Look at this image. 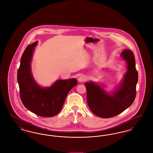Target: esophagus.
Masks as SVG:
<instances>
[{
    "label": "esophagus",
    "instance_id": "obj_1",
    "mask_svg": "<svg viewBox=\"0 0 153 153\" xmlns=\"http://www.w3.org/2000/svg\"><path fill=\"white\" fill-rule=\"evenodd\" d=\"M87 79V77H86L85 76L82 75V76H80V77H79L78 80H79V82H84V81H86Z\"/></svg>",
    "mask_w": 153,
    "mask_h": 153
}]
</instances>
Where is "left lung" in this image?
I'll return each mask as SVG.
<instances>
[{
	"label": "left lung",
	"mask_w": 153,
	"mask_h": 153,
	"mask_svg": "<svg viewBox=\"0 0 153 153\" xmlns=\"http://www.w3.org/2000/svg\"><path fill=\"white\" fill-rule=\"evenodd\" d=\"M120 56L126 61L127 71L114 91L109 94L102 86L93 81L85 83L88 105L97 117L109 118L117 116L128 108L135 100L138 74L134 55L130 49H125Z\"/></svg>",
	"instance_id": "left-lung-1"
}]
</instances>
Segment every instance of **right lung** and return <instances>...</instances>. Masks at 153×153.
I'll use <instances>...</instances> for the list:
<instances>
[{
    "instance_id": "add662e5",
    "label": "right lung",
    "mask_w": 153,
    "mask_h": 153,
    "mask_svg": "<svg viewBox=\"0 0 153 153\" xmlns=\"http://www.w3.org/2000/svg\"><path fill=\"white\" fill-rule=\"evenodd\" d=\"M38 41L27 46L22 54L17 73L20 97L24 106L38 116L52 117L59 112L66 96L77 84L76 79L57 80L51 87L36 83L31 71V62Z\"/></svg>"
}]
</instances>
